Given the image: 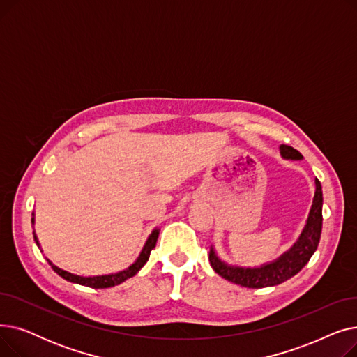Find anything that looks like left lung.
I'll use <instances>...</instances> for the list:
<instances>
[{"label": "left lung", "mask_w": 357, "mask_h": 357, "mask_svg": "<svg viewBox=\"0 0 357 357\" xmlns=\"http://www.w3.org/2000/svg\"><path fill=\"white\" fill-rule=\"evenodd\" d=\"M280 155L285 159H303V155L296 149L282 144L280 146ZM323 227V191L321 183L315 179V195L312 201V207L310 211V217L307 226L299 237V240L291 248L289 252L280 256L278 260L272 261L269 265L245 269L237 266H229L221 261L215 252L210 250V264L213 269L229 282H233L240 287L246 288H265L273 287L285 282L289 278L296 275L301 271L317 250L318 241H320Z\"/></svg>", "instance_id": "left-lung-1"}]
</instances>
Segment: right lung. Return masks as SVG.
<instances>
[{
    "mask_svg": "<svg viewBox=\"0 0 357 357\" xmlns=\"http://www.w3.org/2000/svg\"><path fill=\"white\" fill-rule=\"evenodd\" d=\"M158 237H159V231L155 230L152 234H150V237L147 238L146 245L139 256V259L135 261L133 265H131L128 269L126 271H121L119 273H112V275H102V276H78V275H73V273H69L63 269H59L58 266H54L52 261H49V265L52 266V269L58 273L59 276H62L63 279L69 280V282H73V284H79V285H85V287H89V288H96V289H102V288H111V287H116V285H120L121 282H124V280H127L128 278L135 276L143 266L146 261L149 260V256H150V252L153 250V248L156 246V241H158ZM34 240L37 243V238L34 236ZM39 245V243H37Z\"/></svg>",
    "mask_w": 357,
    "mask_h": 357,
    "instance_id": "right-lung-1",
    "label": "right lung"
}]
</instances>
